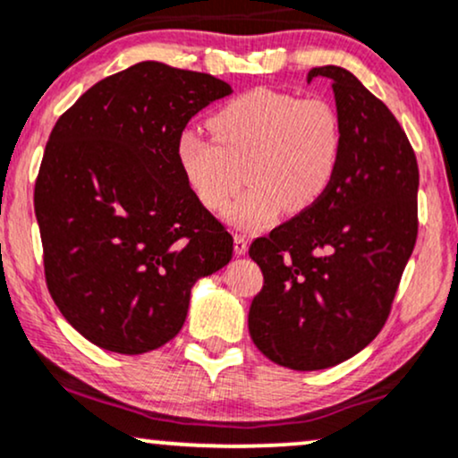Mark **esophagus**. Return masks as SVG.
<instances>
[{
    "label": "esophagus",
    "instance_id": "esophagus-1",
    "mask_svg": "<svg viewBox=\"0 0 458 458\" xmlns=\"http://www.w3.org/2000/svg\"><path fill=\"white\" fill-rule=\"evenodd\" d=\"M247 250H250V243H247V236L234 234V253H236V256H245Z\"/></svg>",
    "mask_w": 458,
    "mask_h": 458
}]
</instances>
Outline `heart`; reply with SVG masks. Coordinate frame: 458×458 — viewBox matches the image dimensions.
<instances>
[{"mask_svg":"<svg viewBox=\"0 0 458 458\" xmlns=\"http://www.w3.org/2000/svg\"><path fill=\"white\" fill-rule=\"evenodd\" d=\"M208 125L215 140L191 128L176 136V166L196 200L215 213L230 205L245 168L250 187L228 213L236 228L262 230L285 208L307 211L333 185L344 130L328 102L253 89L225 102Z\"/></svg>","mask_w":458,"mask_h":458,"instance_id":"b5f03b06","label":"heart"}]
</instances>
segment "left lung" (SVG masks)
<instances>
[{
  "mask_svg": "<svg viewBox=\"0 0 458 458\" xmlns=\"http://www.w3.org/2000/svg\"><path fill=\"white\" fill-rule=\"evenodd\" d=\"M316 76L333 82L344 130L337 174L318 205L250 247L264 275L250 335L294 371L335 367L376 339L418 234V164L399 121L352 72Z\"/></svg>",
  "mask_w": 458,
  "mask_h": 458,
  "instance_id": "left-lung-1",
  "label": "left lung"
}]
</instances>
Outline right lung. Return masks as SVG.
Masks as SVG:
<instances>
[{"label": "right lung", "instance_id": "add662e5", "mask_svg": "<svg viewBox=\"0 0 458 458\" xmlns=\"http://www.w3.org/2000/svg\"><path fill=\"white\" fill-rule=\"evenodd\" d=\"M233 93L202 72L140 62L87 89L48 136L36 179L44 275L85 339L117 354L162 348L191 288L233 258V236L196 200L176 136Z\"/></svg>", "mask_w": 458, "mask_h": 458}]
</instances>
